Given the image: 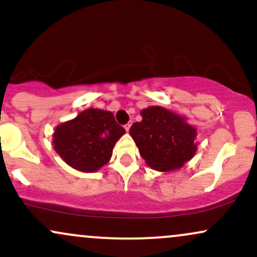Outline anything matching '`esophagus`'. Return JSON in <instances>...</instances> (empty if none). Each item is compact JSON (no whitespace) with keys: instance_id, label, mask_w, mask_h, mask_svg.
<instances>
[{"instance_id":"1","label":"esophagus","mask_w":257,"mask_h":257,"mask_svg":"<svg viewBox=\"0 0 257 257\" xmlns=\"http://www.w3.org/2000/svg\"><path fill=\"white\" fill-rule=\"evenodd\" d=\"M131 126H132V123H126V124L124 125V129L126 132H129V129H131Z\"/></svg>"}]
</instances>
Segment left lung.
<instances>
[{
	"label": "left lung",
	"mask_w": 257,
	"mask_h": 257,
	"mask_svg": "<svg viewBox=\"0 0 257 257\" xmlns=\"http://www.w3.org/2000/svg\"><path fill=\"white\" fill-rule=\"evenodd\" d=\"M140 114L143 119L132 125L129 134L147 166L170 172L193 157L197 131L184 117L161 106H150Z\"/></svg>",
	"instance_id": "1"
}]
</instances>
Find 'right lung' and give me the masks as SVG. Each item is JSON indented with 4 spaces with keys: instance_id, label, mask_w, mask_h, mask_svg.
<instances>
[{
    "instance_id": "add662e5",
    "label": "right lung",
    "mask_w": 257,
    "mask_h": 257,
    "mask_svg": "<svg viewBox=\"0 0 257 257\" xmlns=\"http://www.w3.org/2000/svg\"><path fill=\"white\" fill-rule=\"evenodd\" d=\"M124 133L112 112L88 108L55 128L53 145L73 169L94 173L110 161L114 144Z\"/></svg>"
}]
</instances>
